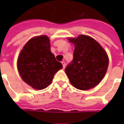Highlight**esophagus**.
Segmentation results:
<instances>
[{
	"mask_svg": "<svg viewBox=\"0 0 124 124\" xmlns=\"http://www.w3.org/2000/svg\"><path fill=\"white\" fill-rule=\"evenodd\" d=\"M62 66H63V68H65V67H66V62H62Z\"/></svg>",
	"mask_w": 124,
	"mask_h": 124,
	"instance_id": "34e87169",
	"label": "esophagus"
}]
</instances>
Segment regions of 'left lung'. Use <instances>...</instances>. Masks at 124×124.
<instances>
[{
  "mask_svg": "<svg viewBox=\"0 0 124 124\" xmlns=\"http://www.w3.org/2000/svg\"><path fill=\"white\" fill-rule=\"evenodd\" d=\"M75 44L73 58L65 69L75 88L87 90L98 85L106 75L109 58L102 47L93 38L80 35L69 39Z\"/></svg>",
  "mask_w": 124,
  "mask_h": 124,
  "instance_id": "8db88e82",
  "label": "left lung"
}]
</instances>
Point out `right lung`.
<instances>
[{"mask_svg":"<svg viewBox=\"0 0 124 124\" xmlns=\"http://www.w3.org/2000/svg\"><path fill=\"white\" fill-rule=\"evenodd\" d=\"M17 68L25 82L35 89H43L51 83L62 64L51 52L49 38L42 35L26 43L18 56Z\"/></svg>","mask_w":124,"mask_h":124,"instance_id":"obj_1","label":"right lung"}]
</instances>
